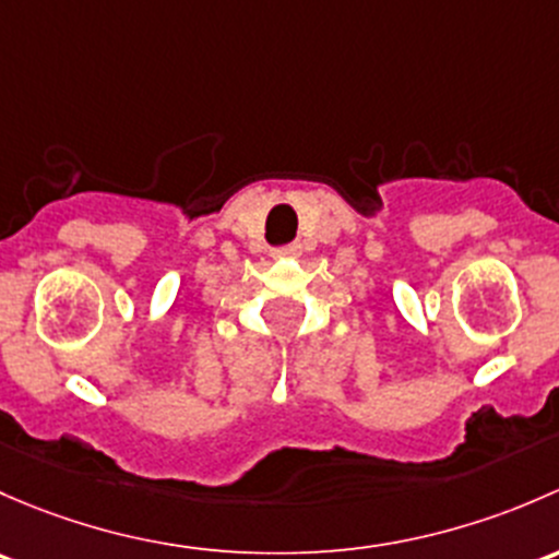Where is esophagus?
<instances>
[{"label":"esophagus","instance_id":"obj_1","mask_svg":"<svg viewBox=\"0 0 559 559\" xmlns=\"http://www.w3.org/2000/svg\"><path fill=\"white\" fill-rule=\"evenodd\" d=\"M298 252H301V247L298 245H282V247H274L272 255L274 258H296Z\"/></svg>","mask_w":559,"mask_h":559}]
</instances>
